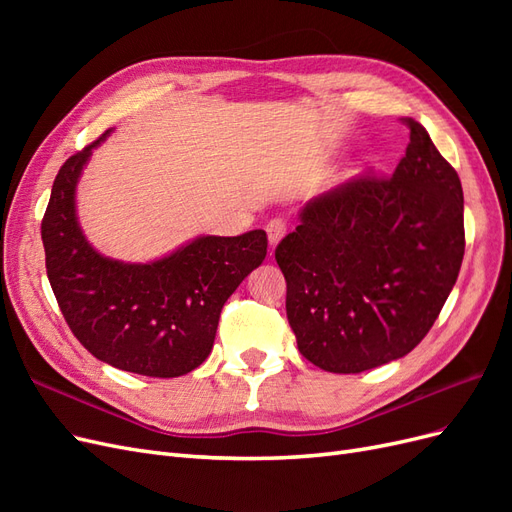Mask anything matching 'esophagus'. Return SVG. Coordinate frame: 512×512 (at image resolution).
Segmentation results:
<instances>
[{
    "instance_id": "obj_1",
    "label": "esophagus",
    "mask_w": 512,
    "mask_h": 512,
    "mask_svg": "<svg viewBox=\"0 0 512 512\" xmlns=\"http://www.w3.org/2000/svg\"><path fill=\"white\" fill-rule=\"evenodd\" d=\"M267 235H269V243L275 247L277 243L282 241V237L286 235V220L282 218H273L267 224Z\"/></svg>"
}]
</instances>
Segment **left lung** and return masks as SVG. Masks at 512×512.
<instances>
[{
	"mask_svg": "<svg viewBox=\"0 0 512 512\" xmlns=\"http://www.w3.org/2000/svg\"><path fill=\"white\" fill-rule=\"evenodd\" d=\"M393 177L365 173L309 200L275 247L299 352L333 374H359L414 350L461 269L463 190L414 119Z\"/></svg>",
	"mask_w": 512,
	"mask_h": 512,
	"instance_id": "obj_1",
	"label": "left lung"
}]
</instances>
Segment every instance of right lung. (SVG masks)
Returning <instances> with one entry per match:
<instances>
[{"instance_id": "add662e5", "label": "right lung", "mask_w": 512, "mask_h": 512, "mask_svg": "<svg viewBox=\"0 0 512 512\" xmlns=\"http://www.w3.org/2000/svg\"><path fill=\"white\" fill-rule=\"evenodd\" d=\"M108 134L74 153L55 177L42 218L46 275L70 331L96 359L177 378L209 356L224 303L267 256V232L196 237L147 265L102 256L76 220V183Z\"/></svg>"}]
</instances>
